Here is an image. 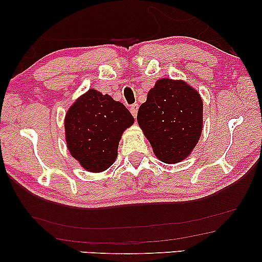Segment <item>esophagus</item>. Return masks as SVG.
Segmentation results:
<instances>
[{"label":"esophagus","mask_w":262,"mask_h":262,"mask_svg":"<svg viewBox=\"0 0 262 262\" xmlns=\"http://www.w3.org/2000/svg\"><path fill=\"white\" fill-rule=\"evenodd\" d=\"M130 111H131L132 116H134L135 118L137 117V113H138V105H137V103H134V105H131Z\"/></svg>","instance_id":"34e87169"}]
</instances>
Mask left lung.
<instances>
[{
	"label": "left lung",
	"instance_id": "8db88e82",
	"mask_svg": "<svg viewBox=\"0 0 262 262\" xmlns=\"http://www.w3.org/2000/svg\"><path fill=\"white\" fill-rule=\"evenodd\" d=\"M137 121L157 159L178 163L191 154L199 141L202 98L185 82L159 80L139 107Z\"/></svg>",
	"mask_w": 262,
	"mask_h": 262
}]
</instances>
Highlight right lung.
I'll return each instance as SVG.
<instances>
[{"mask_svg": "<svg viewBox=\"0 0 262 262\" xmlns=\"http://www.w3.org/2000/svg\"><path fill=\"white\" fill-rule=\"evenodd\" d=\"M132 124L134 117L123 103L89 89L67 113L68 149L84 169L106 170L117 159L121 134Z\"/></svg>", "mask_w": 262, "mask_h": 262, "instance_id": "add662e5", "label": "right lung"}]
</instances>
